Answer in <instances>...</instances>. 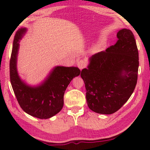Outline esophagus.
<instances>
[{"instance_id": "obj_1", "label": "esophagus", "mask_w": 150, "mask_h": 150, "mask_svg": "<svg viewBox=\"0 0 150 150\" xmlns=\"http://www.w3.org/2000/svg\"><path fill=\"white\" fill-rule=\"evenodd\" d=\"M86 65H87V64H86V62L85 60L82 59V60H79V61L77 62V66L81 69H82L83 68H86Z\"/></svg>"}]
</instances>
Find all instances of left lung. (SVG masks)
<instances>
[{"label": "left lung", "mask_w": 150, "mask_h": 150, "mask_svg": "<svg viewBox=\"0 0 150 150\" xmlns=\"http://www.w3.org/2000/svg\"><path fill=\"white\" fill-rule=\"evenodd\" d=\"M117 42L90 59L81 76L86 88L88 106L95 113L111 114L125 104L137 82L139 52L129 30L117 34Z\"/></svg>", "instance_id": "left-lung-1"}]
</instances>
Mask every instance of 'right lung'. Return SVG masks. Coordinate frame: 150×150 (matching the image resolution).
Listing matches in <instances>:
<instances>
[{
	"label": "right lung",
	"mask_w": 150,
	"mask_h": 150,
	"mask_svg": "<svg viewBox=\"0 0 150 150\" xmlns=\"http://www.w3.org/2000/svg\"><path fill=\"white\" fill-rule=\"evenodd\" d=\"M26 32L22 28L15 34L9 61V75L13 90L18 103L25 112L39 119H49L58 113L64 105V95L69 82L80 75L75 67L57 66L42 84L32 88L22 82L17 71L19 40Z\"/></svg>",
	"instance_id": "add662e5"
}]
</instances>
